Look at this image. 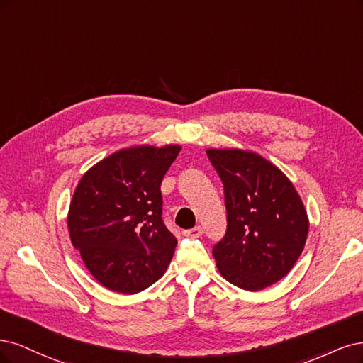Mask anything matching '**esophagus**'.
Listing matches in <instances>:
<instances>
[{"label": "esophagus", "mask_w": 363, "mask_h": 363, "mask_svg": "<svg viewBox=\"0 0 363 363\" xmlns=\"http://www.w3.org/2000/svg\"><path fill=\"white\" fill-rule=\"evenodd\" d=\"M184 235L185 237H191V238L201 237L202 235V228L201 226H196L193 229H186V230H184Z\"/></svg>", "instance_id": "34e87169"}]
</instances>
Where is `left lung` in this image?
<instances>
[{
  "instance_id": "1",
  "label": "left lung",
  "mask_w": 363,
  "mask_h": 363,
  "mask_svg": "<svg viewBox=\"0 0 363 363\" xmlns=\"http://www.w3.org/2000/svg\"><path fill=\"white\" fill-rule=\"evenodd\" d=\"M223 182L228 229L213 247L220 274L259 291L289 273L305 247L308 214L294 185L270 161L241 149H208Z\"/></svg>"
}]
</instances>
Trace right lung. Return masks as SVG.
Masks as SVG:
<instances>
[{
  "instance_id": "obj_1",
  "label": "right lung",
  "mask_w": 363,
  "mask_h": 363,
  "mask_svg": "<svg viewBox=\"0 0 363 363\" xmlns=\"http://www.w3.org/2000/svg\"><path fill=\"white\" fill-rule=\"evenodd\" d=\"M179 150L178 145L122 149L78 182L69 235L102 286L137 294L164 274L178 241L162 221L160 186Z\"/></svg>"
}]
</instances>
